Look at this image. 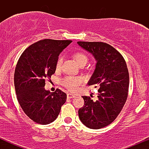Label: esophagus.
I'll use <instances>...</instances> for the list:
<instances>
[{
	"label": "esophagus",
	"mask_w": 149,
	"mask_h": 149,
	"mask_svg": "<svg viewBox=\"0 0 149 149\" xmlns=\"http://www.w3.org/2000/svg\"><path fill=\"white\" fill-rule=\"evenodd\" d=\"M73 97H75V95H73V94H71V93L67 94V98L71 99V98H73Z\"/></svg>",
	"instance_id": "34e87169"
}]
</instances>
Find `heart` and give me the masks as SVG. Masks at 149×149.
Masks as SVG:
<instances>
[{
	"label": "heart",
	"instance_id": "1",
	"mask_svg": "<svg viewBox=\"0 0 149 149\" xmlns=\"http://www.w3.org/2000/svg\"><path fill=\"white\" fill-rule=\"evenodd\" d=\"M73 57L74 58L75 60L76 61V62L79 65L83 62H87V61H88V57L83 52H78L74 53ZM62 60L63 58L61 56L58 58L57 63H56V67H57V69L60 68L61 65L62 64ZM61 83L63 86L67 88L70 91L74 92L76 91L78 86L82 84L83 79H82L81 77L78 76H66L61 80Z\"/></svg>",
	"mask_w": 149,
	"mask_h": 149
}]
</instances>
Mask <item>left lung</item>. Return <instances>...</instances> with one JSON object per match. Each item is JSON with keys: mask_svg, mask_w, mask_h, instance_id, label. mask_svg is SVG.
<instances>
[{"mask_svg": "<svg viewBox=\"0 0 149 149\" xmlns=\"http://www.w3.org/2000/svg\"><path fill=\"white\" fill-rule=\"evenodd\" d=\"M78 44L96 59V68L88 85L99 88L98 100L83 96L85 104L78 110L81 122L90 129H100L110 125L123 108L128 95L129 72L125 61L118 51L103 42Z\"/></svg>", "mask_w": 149, "mask_h": 149, "instance_id": "obj_1", "label": "left lung"}]
</instances>
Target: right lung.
Segmentation results:
<instances>
[{
	"mask_svg": "<svg viewBox=\"0 0 149 149\" xmlns=\"http://www.w3.org/2000/svg\"><path fill=\"white\" fill-rule=\"evenodd\" d=\"M72 40L44 39L24 51L15 68L14 83L17 98L26 115L38 124L53 122L66 102V95L57 89L45 90V78L56 70L59 54Z\"/></svg>",
	"mask_w": 149,
	"mask_h": 149,
	"instance_id": "1",
	"label": "right lung"
}]
</instances>
